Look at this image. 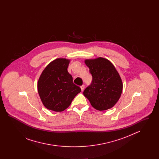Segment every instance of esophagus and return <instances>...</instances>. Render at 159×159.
Instances as JSON below:
<instances>
[{"label":"esophagus","mask_w":159,"mask_h":159,"mask_svg":"<svg viewBox=\"0 0 159 159\" xmlns=\"http://www.w3.org/2000/svg\"><path fill=\"white\" fill-rule=\"evenodd\" d=\"M80 88H81V90L82 91H83L84 90V85H82L81 86H80Z\"/></svg>","instance_id":"esophagus-1"}]
</instances>
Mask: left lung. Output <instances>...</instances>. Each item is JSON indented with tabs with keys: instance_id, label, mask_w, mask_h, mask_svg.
<instances>
[{
	"instance_id": "8db88e82",
	"label": "left lung",
	"mask_w": 159,
	"mask_h": 159,
	"mask_svg": "<svg viewBox=\"0 0 159 159\" xmlns=\"http://www.w3.org/2000/svg\"><path fill=\"white\" fill-rule=\"evenodd\" d=\"M84 63L92 76L91 85L83 95L91 106L99 111L110 109L120 98L123 90L121 77L113 64L106 58L86 59Z\"/></svg>"
}]
</instances>
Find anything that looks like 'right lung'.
I'll return each instance as SVG.
<instances>
[{
  "instance_id": "add662e5",
  "label": "right lung",
  "mask_w": 159,
  "mask_h": 159,
  "mask_svg": "<svg viewBox=\"0 0 159 159\" xmlns=\"http://www.w3.org/2000/svg\"><path fill=\"white\" fill-rule=\"evenodd\" d=\"M70 60L58 58L43 70L38 82V91L42 104L48 110L61 112L67 108L81 92L73 83L67 71Z\"/></svg>"
}]
</instances>
